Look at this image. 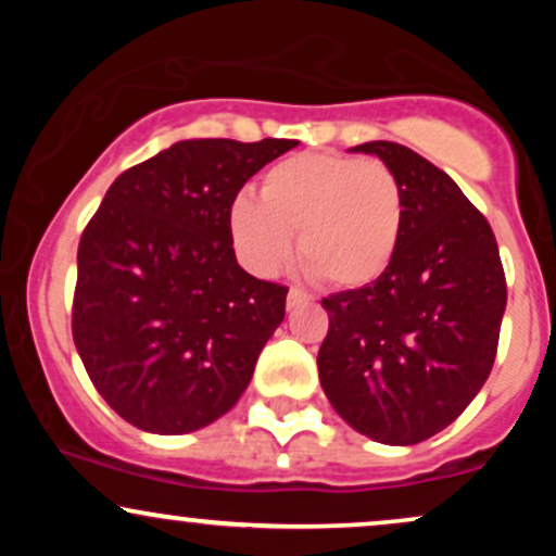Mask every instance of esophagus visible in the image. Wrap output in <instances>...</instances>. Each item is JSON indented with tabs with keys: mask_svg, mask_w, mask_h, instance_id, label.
Here are the masks:
<instances>
[{
	"mask_svg": "<svg viewBox=\"0 0 556 556\" xmlns=\"http://www.w3.org/2000/svg\"><path fill=\"white\" fill-rule=\"evenodd\" d=\"M308 303H311V295H308V292L295 290V287H292V290L287 292V311L300 308V305H308Z\"/></svg>",
	"mask_w": 556,
	"mask_h": 556,
	"instance_id": "1",
	"label": "esophagus"
}]
</instances>
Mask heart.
Segmentation results:
<instances>
[{"instance_id":"b5f03b06","label":"heart","mask_w":556,"mask_h":556,"mask_svg":"<svg viewBox=\"0 0 556 556\" xmlns=\"http://www.w3.org/2000/svg\"><path fill=\"white\" fill-rule=\"evenodd\" d=\"M405 203L392 169L340 154L282 159L261 180V198L238 195L227 225L242 264L277 274L295 253L321 282L368 287L392 266Z\"/></svg>"}]
</instances>
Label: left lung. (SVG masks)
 I'll return each instance as SVG.
<instances>
[{"label": "left lung", "mask_w": 556, "mask_h": 556, "mask_svg": "<svg viewBox=\"0 0 556 556\" xmlns=\"http://www.w3.org/2000/svg\"><path fill=\"white\" fill-rule=\"evenodd\" d=\"M397 177L405 203L392 266L321 300L324 394L374 442L407 446L452 424L486 384L507 305L494 232L457 182L392 140L350 149Z\"/></svg>", "instance_id": "left-lung-1"}]
</instances>
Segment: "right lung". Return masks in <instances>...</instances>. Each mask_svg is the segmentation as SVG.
Wrapping results in <instances>:
<instances>
[{
    "mask_svg": "<svg viewBox=\"0 0 556 556\" xmlns=\"http://www.w3.org/2000/svg\"><path fill=\"white\" fill-rule=\"evenodd\" d=\"M298 140H177L123 172L78 248L73 340L106 405L175 437L238 405L285 318L287 287L235 258L240 188Z\"/></svg>",
    "mask_w": 556,
    "mask_h": 556,
    "instance_id": "obj_1",
    "label": "right lung"
}]
</instances>
